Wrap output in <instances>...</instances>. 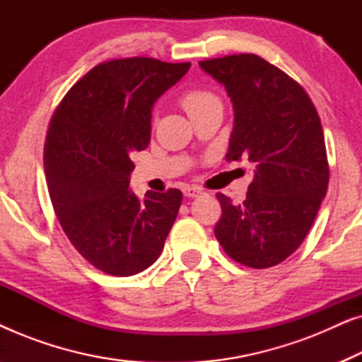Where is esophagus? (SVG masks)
Masks as SVG:
<instances>
[{
    "mask_svg": "<svg viewBox=\"0 0 362 362\" xmlns=\"http://www.w3.org/2000/svg\"><path fill=\"white\" fill-rule=\"evenodd\" d=\"M182 192H185L186 197H197L199 194H202V191L196 186H186L185 189H182Z\"/></svg>",
    "mask_w": 362,
    "mask_h": 362,
    "instance_id": "esophagus-1",
    "label": "esophagus"
}]
</instances>
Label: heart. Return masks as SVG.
Wrapping results in <instances>:
<instances>
[{"mask_svg": "<svg viewBox=\"0 0 362 362\" xmlns=\"http://www.w3.org/2000/svg\"><path fill=\"white\" fill-rule=\"evenodd\" d=\"M214 100H217V98L211 92L201 90V88H192V90H187L181 95V105L187 112V115H192L199 108Z\"/></svg>", "mask_w": 362, "mask_h": 362, "instance_id": "heart-1", "label": "heart"}]
</instances>
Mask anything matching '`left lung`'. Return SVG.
<instances>
[{
	"label": "left lung",
	"instance_id": "obj_1",
	"mask_svg": "<svg viewBox=\"0 0 362 362\" xmlns=\"http://www.w3.org/2000/svg\"><path fill=\"white\" fill-rule=\"evenodd\" d=\"M234 107L227 161L249 160L254 181L240 204L217 192L216 239L232 260L269 269L298 249L329 181L323 127L305 88L255 54L201 61Z\"/></svg>",
	"mask_w": 362,
	"mask_h": 362
}]
</instances>
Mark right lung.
I'll return each instance as SVG.
<instances>
[{
	"label": "right lung",
	"instance_id": "add662e5",
	"mask_svg": "<svg viewBox=\"0 0 362 362\" xmlns=\"http://www.w3.org/2000/svg\"><path fill=\"white\" fill-rule=\"evenodd\" d=\"M191 64L113 59L74 83L49 122L47 189L61 227L83 259L115 276L155 264L180 211V189L130 187L133 151L151 136V108Z\"/></svg>",
	"mask_w": 362,
	"mask_h": 362
}]
</instances>
